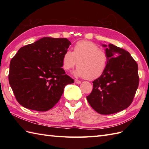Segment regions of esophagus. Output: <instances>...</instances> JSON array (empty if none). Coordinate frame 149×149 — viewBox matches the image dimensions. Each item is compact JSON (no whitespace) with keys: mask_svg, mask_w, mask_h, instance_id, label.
<instances>
[{"mask_svg":"<svg viewBox=\"0 0 149 149\" xmlns=\"http://www.w3.org/2000/svg\"><path fill=\"white\" fill-rule=\"evenodd\" d=\"M75 83H76V84H81V81H79V80H77V79H75Z\"/></svg>","mask_w":149,"mask_h":149,"instance_id":"1","label":"esophagus"}]
</instances>
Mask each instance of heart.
Returning <instances> with one entry per match:
<instances>
[{
    "label": "heart",
    "instance_id": "obj_1",
    "mask_svg": "<svg viewBox=\"0 0 149 149\" xmlns=\"http://www.w3.org/2000/svg\"><path fill=\"white\" fill-rule=\"evenodd\" d=\"M77 63L74 74L77 77L93 80L101 76L109 63L107 51L99 49L96 43L86 40L79 41L75 44L74 51L66 50L62 58V67L70 70Z\"/></svg>",
    "mask_w": 149,
    "mask_h": 149
}]
</instances>
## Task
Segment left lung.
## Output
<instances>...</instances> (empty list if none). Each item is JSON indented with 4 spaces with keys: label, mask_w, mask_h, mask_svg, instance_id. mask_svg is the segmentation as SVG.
Here are the masks:
<instances>
[{
    "label": "left lung",
    "mask_w": 149,
    "mask_h": 149,
    "mask_svg": "<svg viewBox=\"0 0 149 149\" xmlns=\"http://www.w3.org/2000/svg\"><path fill=\"white\" fill-rule=\"evenodd\" d=\"M106 50L108 65L104 74L93 81L92 91L86 98L97 113L111 115L131 105L139 84L138 66L124 49L109 44Z\"/></svg>",
    "instance_id": "8db88e82"
}]
</instances>
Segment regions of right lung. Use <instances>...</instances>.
Masks as SVG:
<instances>
[{
	"label": "right lung",
	"instance_id": "right-lung-1",
	"mask_svg": "<svg viewBox=\"0 0 149 149\" xmlns=\"http://www.w3.org/2000/svg\"><path fill=\"white\" fill-rule=\"evenodd\" d=\"M70 45L66 38L44 37L18 50L11 60L8 78L20 105L46 111L58 102L66 85L74 82L61 68Z\"/></svg>",
	"mask_w": 149,
	"mask_h": 149
}]
</instances>
